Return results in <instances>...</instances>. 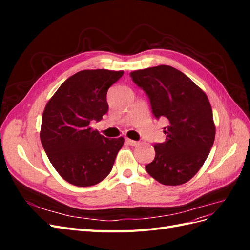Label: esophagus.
Segmentation results:
<instances>
[{"label":"esophagus","mask_w":250,"mask_h":250,"mask_svg":"<svg viewBox=\"0 0 250 250\" xmlns=\"http://www.w3.org/2000/svg\"><path fill=\"white\" fill-rule=\"evenodd\" d=\"M126 143L128 144V145H130V146H138L139 145V142L130 140V139H126Z\"/></svg>","instance_id":"34e87169"}]
</instances>
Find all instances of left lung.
<instances>
[{"mask_svg": "<svg viewBox=\"0 0 250 250\" xmlns=\"http://www.w3.org/2000/svg\"><path fill=\"white\" fill-rule=\"evenodd\" d=\"M144 89L156 119H166V141L155 144V157L145 166L150 176L166 186L186 184L206 162L215 141L213 110L203 90L184 73L157 65L130 73Z\"/></svg>", "mask_w": 250, "mask_h": 250, "instance_id": "obj_1", "label": "left lung"}]
</instances>
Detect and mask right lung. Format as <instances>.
I'll return each instance as SVG.
<instances>
[{
  "label": "right lung",
  "instance_id": "obj_1",
  "mask_svg": "<svg viewBox=\"0 0 250 250\" xmlns=\"http://www.w3.org/2000/svg\"><path fill=\"white\" fill-rule=\"evenodd\" d=\"M123 74L104 69L80 71L59 86L44 107L42 145L53 167L71 185L95 186L112 169L124 138H105L89 123L107 112V90Z\"/></svg>",
  "mask_w": 250,
  "mask_h": 250
}]
</instances>
